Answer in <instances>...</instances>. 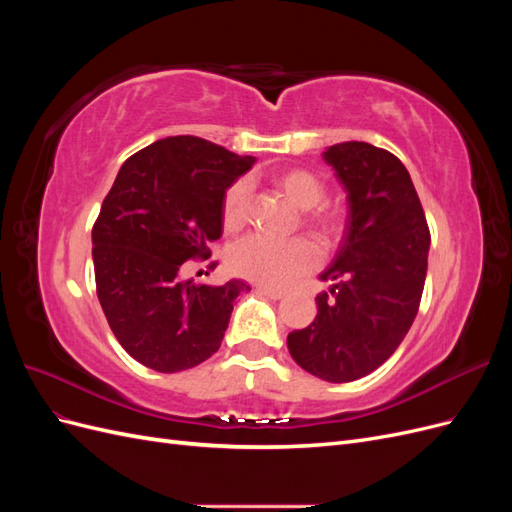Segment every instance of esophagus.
<instances>
[{
    "label": "esophagus",
    "mask_w": 512,
    "mask_h": 512,
    "mask_svg": "<svg viewBox=\"0 0 512 512\" xmlns=\"http://www.w3.org/2000/svg\"><path fill=\"white\" fill-rule=\"evenodd\" d=\"M256 290H258L260 294H265V297L273 299V301H280V299H284V297H286V292H282V290H275V288H269V286H256Z\"/></svg>",
    "instance_id": "1"
}]
</instances>
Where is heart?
Instances as JSON below:
<instances>
[{"instance_id":"heart-1","label":"heart","mask_w":512,"mask_h":512,"mask_svg":"<svg viewBox=\"0 0 512 512\" xmlns=\"http://www.w3.org/2000/svg\"><path fill=\"white\" fill-rule=\"evenodd\" d=\"M275 188L280 190L294 207L305 211V224L316 232L322 243H335L346 228V211L339 205H324L327 185L324 179L309 168H284L273 175ZM252 196L247 181L239 179L228 185L222 200V222L226 230H237L250 220ZM320 262L318 247L305 239L277 241L262 235H250L230 247V271L265 286H286L294 277L309 273Z\"/></svg>"}]
</instances>
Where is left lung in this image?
<instances>
[{"mask_svg": "<svg viewBox=\"0 0 512 512\" xmlns=\"http://www.w3.org/2000/svg\"><path fill=\"white\" fill-rule=\"evenodd\" d=\"M348 192L342 243L320 280L318 314L288 335L292 359L327 382H352L378 369L404 342L421 305L429 226L406 166L369 143L322 153Z\"/></svg>", "mask_w": 512, "mask_h": 512, "instance_id": "1", "label": "left lung"}]
</instances>
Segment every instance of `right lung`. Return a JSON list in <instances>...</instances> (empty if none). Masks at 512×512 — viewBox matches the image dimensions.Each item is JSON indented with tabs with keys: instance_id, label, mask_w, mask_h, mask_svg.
<instances>
[{
	"instance_id": "1",
	"label": "right lung",
	"mask_w": 512,
	"mask_h": 512,
	"mask_svg": "<svg viewBox=\"0 0 512 512\" xmlns=\"http://www.w3.org/2000/svg\"><path fill=\"white\" fill-rule=\"evenodd\" d=\"M252 164L205 138L168 136L119 168L91 230V254L108 327L145 367L175 374L218 352L232 303L250 286L183 275L188 260L211 256L224 192Z\"/></svg>"
}]
</instances>
